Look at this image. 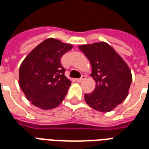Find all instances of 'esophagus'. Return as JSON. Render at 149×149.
Returning <instances> with one entry per match:
<instances>
[{"mask_svg":"<svg viewBox=\"0 0 149 149\" xmlns=\"http://www.w3.org/2000/svg\"><path fill=\"white\" fill-rule=\"evenodd\" d=\"M85 79H86V76L83 75V76H82L81 78H79V79H77V82H82V81H84Z\"/></svg>","mask_w":149,"mask_h":149,"instance_id":"34e87169","label":"esophagus"}]
</instances>
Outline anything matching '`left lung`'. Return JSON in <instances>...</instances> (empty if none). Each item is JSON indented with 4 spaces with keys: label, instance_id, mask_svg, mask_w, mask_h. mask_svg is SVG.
Returning <instances> with one entry per match:
<instances>
[{
    "label": "left lung",
    "instance_id": "left-lung-1",
    "mask_svg": "<svg viewBox=\"0 0 149 149\" xmlns=\"http://www.w3.org/2000/svg\"><path fill=\"white\" fill-rule=\"evenodd\" d=\"M92 65L96 87L84 94L86 103L93 109L111 112L128 97L132 83L131 70L114 49L105 42L79 46Z\"/></svg>",
    "mask_w": 149,
    "mask_h": 149
}]
</instances>
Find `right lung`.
I'll return each instance as SVG.
<instances>
[{
    "label": "right lung",
    "instance_id": "add662e5",
    "mask_svg": "<svg viewBox=\"0 0 149 149\" xmlns=\"http://www.w3.org/2000/svg\"><path fill=\"white\" fill-rule=\"evenodd\" d=\"M72 45L49 38L33 49L21 63L19 85L31 103L49 110L57 107L68 93L71 81L65 76L62 56Z\"/></svg>",
    "mask_w": 149,
    "mask_h": 149
}]
</instances>
